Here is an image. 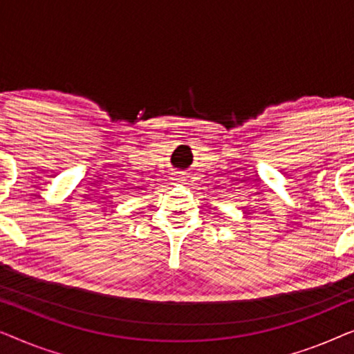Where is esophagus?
Segmentation results:
<instances>
[{"instance_id":"1","label":"esophagus","mask_w":354,"mask_h":354,"mask_svg":"<svg viewBox=\"0 0 354 354\" xmlns=\"http://www.w3.org/2000/svg\"><path fill=\"white\" fill-rule=\"evenodd\" d=\"M172 180H174V183H177V185H183V183L187 182V178H185V174L183 172H174V177H172Z\"/></svg>"}]
</instances>
